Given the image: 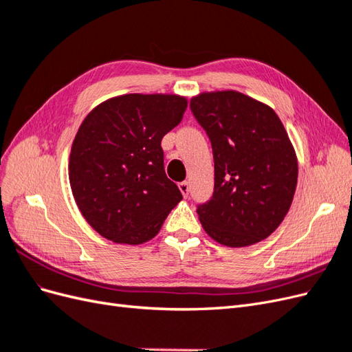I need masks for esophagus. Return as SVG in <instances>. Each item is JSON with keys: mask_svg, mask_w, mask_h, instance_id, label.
I'll use <instances>...</instances> for the list:
<instances>
[{"mask_svg": "<svg viewBox=\"0 0 352 352\" xmlns=\"http://www.w3.org/2000/svg\"><path fill=\"white\" fill-rule=\"evenodd\" d=\"M179 189H180V192H182V195L186 198L189 195V182H188V180H184V182H180L179 184Z\"/></svg>", "mask_w": 352, "mask_h": 352, "instance_id": "esophagus-1", "label": "esophagus"}]
</instances>
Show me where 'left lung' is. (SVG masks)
I'll return each instance as SVG.
<instances>
[{
  "label": "left lung",
  "instance_id": "1",
  "mask_svg": "<svg viewBox=\"0 0 352 352\" xmlns=\"http://www.w3.org/2000/svg\"><path fill=\"white\" fill-rule=\"evenodd\" d=\"M189 107L214 158V190L197 206L202 228L228 247L265 239L289 210L298 179L294 146L278 114L236 91L201 94Z\"/></svg>",
  "mask_w": 352,
  "mask_h": 352
}]
</instances>
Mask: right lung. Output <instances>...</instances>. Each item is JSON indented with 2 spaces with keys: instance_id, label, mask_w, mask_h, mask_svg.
Listing matches in <instances>:
<instances>
[{
  "instance_id": "add662e5",
  "label": "right lung",
  "mask_w": 352,
  "mask_h": 352,
  "mask_svg": "<svg viewBox=\"0 0 352 352\" xmlns=\"http://www.w3.org/2000/svg\"><path fill=\"white\" fill-rule=\"evenodd\" d=\"M186 105L179 95L127 94L100 104L82 122L69 179L80 212L101 236L131 245L150 241L182 199L166 176L162 140Z\"/></svg>"
}]
</instances>
